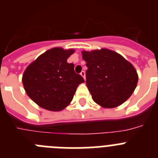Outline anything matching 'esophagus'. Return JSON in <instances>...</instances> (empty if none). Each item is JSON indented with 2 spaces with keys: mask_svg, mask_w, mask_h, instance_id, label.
<instances>
[{
  "mask_svg": "<svg viewBox=\"0 0 158 158\" xmlns=\"http://www.w3.org/2000/svg\"><path fill=\"white\" fill-rule=\"evenodd\" d=\"M82 77H84V79H85V71L84 70H82L81 72V73H80Z\"/></svg>",
  "mask_w": 158,
  "mask_h": 158,
  "instance_id": "esophagus-1",
  "label": "esophagus"
}]
</instances>
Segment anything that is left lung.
<instances>
[{
    "label": "left lung",
    "mask_w": 158,
    "mask_h": 158,
    "mask_svg": "<svg viewBox=\"0 0 158 158\" xmlns=\"http://www.w3.org/2000/svg\"><path fill=\"white\" fill-rule=\"evenodd\" d=\"M86 62V85L93 100L106 108L119 106L135 91L138 74L120 54L110 50L83 51Z\"/></svg>",
    "instance_id": "1"
}]
</instances>
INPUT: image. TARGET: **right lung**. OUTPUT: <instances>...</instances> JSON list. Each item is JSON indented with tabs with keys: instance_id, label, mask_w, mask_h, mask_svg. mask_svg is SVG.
I'll list each match as a JSON object with an SVG mask.
<instances>
[{
	"instance_id": "1",
	"label": "right lung",
	"mask_w": 158,
	"mask_h": 158,
	"mask_svg": "<svg viewBox=\"0 0 158 158\" xmlns=\"http://www.w3.org/2000/svg\"><path fill=\"white\" fill-rule=\"evenodd\" d=\"M74 52L53 48L28 65L22 81L25 91L35 103L49 111L64 109L73 100L77 86L85 82L74 72V65L67 58Z\"/></svg>"
}]
</instances>
